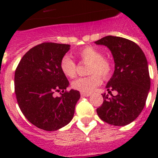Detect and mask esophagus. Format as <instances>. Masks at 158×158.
<instances>
[{
    "mask_svg": "<svg viewBox=\"0 0 158 158\" xmlns=\"http://www.w3.org/2000/svg\"><path fill=\"white\" fill-rule=\"evenodd\" d=\"M82 97H89L90 95V94H87V93H80Z\"/></svg>",
    "mask_w": 158,
    "mask_h": 158,
    "instance_id": "esophagus-1",
    "label": "esophagus"
}]
</instances>
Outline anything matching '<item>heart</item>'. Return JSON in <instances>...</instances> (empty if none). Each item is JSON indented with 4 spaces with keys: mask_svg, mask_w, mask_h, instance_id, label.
I'll return each mask as SVG.
<instances>
[{
    "mask_svg": "<svg viewBox=\"0 0 158 158\" xmlns=\"http://www.w3.org/2000/svg\"><path fill=\"white\" fill-rule=\"evenodd\" d=\"M77 56L82 62L89 64L88 74L90 75L79 78L72 82V88L75 90L87 94L91 93L102 83L101 75L104 79L111 76L112 64L98 49L88 46L78 51ZM60 69L64 76L74 78L76 74L77 64L69 55H64L60 60Z\"/></svg>",
    "mask_w": 158,
    "mask_h": 158,
    "instance_id": "obj_1",
    "label": "heart"
}]
</instances>
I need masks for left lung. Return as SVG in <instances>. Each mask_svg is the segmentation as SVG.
Here are the masks:
<instances>
[{
  "mask_svg": "<svg viewBox=\"0 0 158 158\" xmlns=\"http://www.w3.org/2000/svg\"><path fill=\"white\" fill-rule=\"evenodd\" d=\"M95 43L106 46L115 61V71L106 85L111 98L102 94L103 103L97 113L110 125L124 126L139 115L146 103L150 89L147 59L142 49L126 38L110 35ZM112 91L118 94L114 96Z\"/></svg>",
  "mask_w": 158,
  "mask_h": 158,
  "instance_id": "obj_1",
  "label": "left lung"
}]
</instances>
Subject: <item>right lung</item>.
<instances>
[{"label": "right lung", "mask_w": 158, "mask_h": 158, "mask_svg": "<svg viewBox=\"0 0 158 158\" xmlns=\"http://www.w3.org/2000/svg\"><path fill=\"white\" fill-rule=\"evenodd\" d=\"M68 44L43 43L24 54L15 73L17 102L27 120L39 129L54 131L68 125L80 98L77 90L67 91L69 81L60 69ZM60 92L61 96L54 94Z\"/></svg>", "instance_id": "1"}]
</instances>
